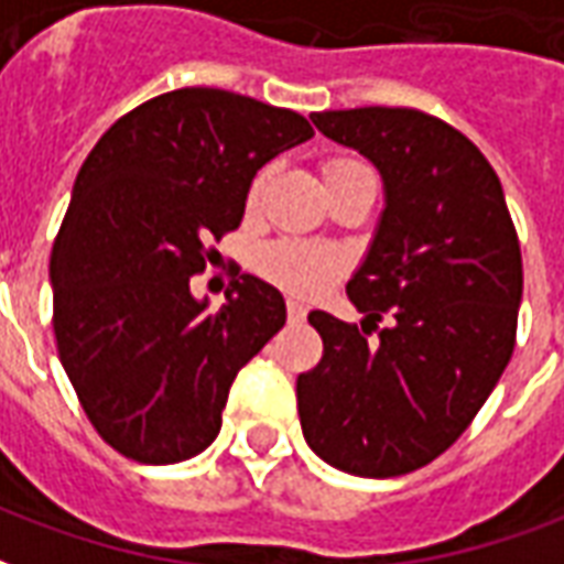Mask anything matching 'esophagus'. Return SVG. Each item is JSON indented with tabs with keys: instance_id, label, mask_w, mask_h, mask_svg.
Here are the masks:
<instances>
[{
	"instance_id": "1",
	"label": "esophagus",
	"mask_w": 564,
	"mask_h": 564,
	"mask_svg": "<svg viewBox=\"0 0 564 564\" xmlns=\"http://www.w3.org/2000/svg\"><path fill=\"white\" fill-rule=\"evenodd\" d=\"M307 314V307L299 302V299H286V317L293 319V323H302Z\"/></svg>"
}]
</instances>
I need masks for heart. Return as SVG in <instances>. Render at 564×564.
Returning <instances> with one entry per match:
<instances>
[{"label":"heart","instance_id":"heart-1","mask_svg":"<svg viewBox=\"0 0 564 564\" xmlns=\"http://www.w3.org/2000/svg\"><path fill=\"white\" fill-rule=\"evenodd\" d=\"M359 169H366V165L354 160H338L326 169V177L359 172ZM259 189H262V177L250 189V202H257ZM257 269L259 274H265L271 283H278L283 290L307 295L323 290L341 271V253L332 250V247L307 245V241H295V238H281V241H271V245L259 247Z\"/></svg>","mask_w":564,"mask_h":564}]
</instances>
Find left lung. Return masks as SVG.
<instances>
[{
  "mask_svg": "<svg viewBox=\"0 0 564 564\" xmlns=\"http://www.w3.org/2000/svg\"><path fill=\"white\" fill-rule=\"evenodd\" d=\"M311 120L378 169L383 210L347 281L362 329L326 311L307 314L323 359L295 380L299 420L307 447L332 468L399 477L437 459L508 368L520 241L498 174L459 129L414 108ZM371 328L378 343L367 341Z\"/></svg>",
  "mask_w": 564,
  "mask_h": 564,
  "instance_id": "1",
  "label": "left lung"
}]
</instances>
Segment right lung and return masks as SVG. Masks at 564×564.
Masks as SVG:
<instances>
[{"label":"right lung","mask_w":564,"mask_h":564,"mask_svg":"<svg viewBox=\"0 0 564 564\" xmlns=\"http://www.w3.org/2000/svg\"><path fill=\"white\" fill-rule=\"evenodd\" d=\"M314 135L305 117L214 87L162 93L80 165L51 253L54 335L80 408L127 459L172 465L217 437L235 375L286 323L253 274L220 311L189 293L238 229L257 172Z\"/></svg>","instance_id":"obj_1"}]
</instances>
